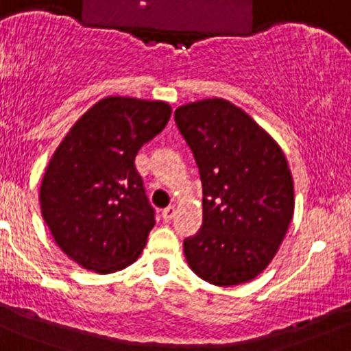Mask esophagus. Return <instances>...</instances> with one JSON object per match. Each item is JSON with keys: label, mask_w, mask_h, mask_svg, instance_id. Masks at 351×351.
<instances>
[{"label": "esophagus", "mask_w": 351, "mask_h": 351, "mask_svg": "<svg viewBox=\"0 0 351 351\" xmlns=\"http://www.w3.org/2000/svg\"><path fill=\"white\" fill-rule=\"evenodd\" d=\"M176 213H177L176 206H174V204H171V206H167V208H165L164 211H162V216H164L165 221H171V219H174Z\"/></svg>", "instance_id": "34e87169"}]
</instances>
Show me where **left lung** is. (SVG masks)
I'll return each mask as SVG.
<instances>
[{"label":"left lung","instance_id":"left-lung-1","mask_svg":"<svg viewBox=\"0 0 351 351\" xmlns=\"http://www.w3.org/2000/svg\"><path fill=\"white\" fill-rule=\"evenodd\" d=\"M199 167L202 226L184 255L221 287L255 279L279 250L294 215V182L282 149L241 108L221 97L176 110Z\"/></svg>","mask_w":351,"mask_h":351}]
</instances>
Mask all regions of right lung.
Masks as SVG:
<instances>
[{
  "instance_id": "add662e5",
  "label": "right lung",
  "mask_w": 351,
  "mask_h": 351,
  "mask_svg": "<svg viewBox=\"0 0 351 351\" xmlns=\"http://www.w3.org/2000/svg\"><path fill=\"white\" fill-rule=\"evenodd\" d=\"M171 113L164 101L104 97L53 152L40 186L42 216L60 250L84 269L117 272L142 254L155 211L135 157Z\"/></svg>"
}]
</instances>
